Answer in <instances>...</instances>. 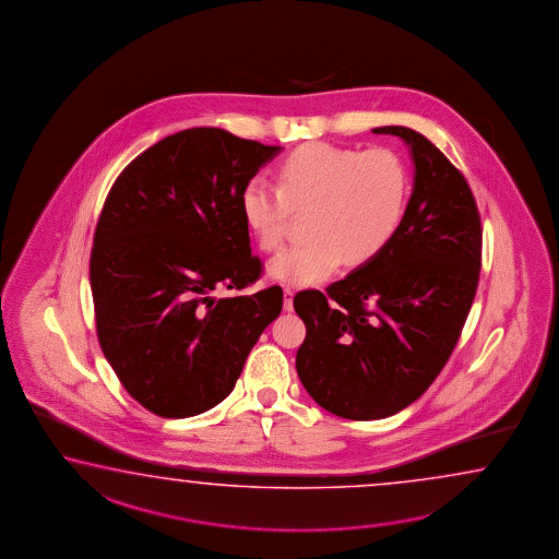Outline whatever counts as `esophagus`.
Segmentation results:
<instances>
[{"label":"esophagus","mask_w":559,"mask_h":559,"mask_svg":"<svg viewBox=\"0 0 559 559\" xmlns=\"http://www.w3.org/2000/svg\"><path fill=\"white\" fill-rule=\"evenodd\" d=\"M293 298H295V290L293 288H285V310L290 312L293 310Z\"/></svg>","instance_id":"34e87169"}]
</instances>
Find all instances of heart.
I'll use <instances>...</instances> for the list:
<instances>
[{"label":"heart","mask_w":559,"mask_h":559,"mask_svg":"<svg viewBox=\"0 0 559 559\" xmlns=\"http://www.w3.org/2000/svg\"><path fill=\"white\" fill-rule=\"evenodd\" d=\"M408 191V169L390 148L308 143L283 160L278 185L249 181L240 206L264 251L281 247L293 213H308V239L273 257L269 274L286 285L312 286L342 262L365 264L384 251L404 221Z\"/></svg>","instance_id":"1"}]
</instances>
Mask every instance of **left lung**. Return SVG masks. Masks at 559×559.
<instances>
[{
    "label": "left lung",
    "mask_w": 559,
    "mask_h": 559,
    "mask_svg": "<svg viewBox=\"0 0 559 559\" xmlns=\"http://www.w3.org/2000/svg\"><path fill=\"white\" fill-rule=\"evenodd\" d=\"M411 147L414 189L394 239L372 261L302 290V386L324 411L380 420L411 406L442 372L478 288L481 223L464 175L408 127L372 129Z\"/></svg>",
    "instance_id": "1"
}]
</instances>
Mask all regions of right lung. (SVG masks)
Instances as JSON below:
<instances>
[{"label":"right lung","instance_id":"add662e5","mask_svg":"<svg viewBox=\"0 0 559 559\" xmlns=\"http://www.w3.org/2000/svg\"><path fill=\"white\" fill-rule=\"evenodd\" d=\"M283 147L193 127L131 160L105 199L90 259L95 326L127 392L163 418L227 399L283 288L242 290L262 273L242 191Z\"/></svg>","mask_w":559,"mask_h":559}]
</instances>
